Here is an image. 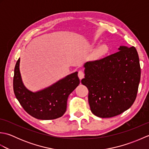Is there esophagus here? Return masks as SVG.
Instances as JSON below:
<instances>
[{
  "label": "esophagus",
  "mask_w": 149,
  "mask_h": 149,
  "mask_svg": "<svg viewBox=\"0 0 149 149\" xmlns=\"http://www.w3.org/2000/svg\"><path fill=\"white\" fill-rule=\"evenodd\" d=\"M78 77L80 79V80H81L84 77V73L82 70H79L78 72Z\"/></svg>",
  "instance_id": "1"
}]
</instances>
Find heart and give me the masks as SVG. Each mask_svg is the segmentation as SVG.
I'll return each mask as SVG.
<instances>
[{"mask_svg": "<svg viewBox=\"0 0 149 149\" xmlns=\"http://www.w3.org/2000/svg\"><path fill=\"white\" fill-rule=\"evenodd\" d=\"M109 50L108 46L106 44H101L97 47L95 52V55L97 57H100L106 55Z\"/></svg>", "mask_w": 149, "mask_h": 149, "instance_id": "heart-1", "label": "heart"}]
</instances>
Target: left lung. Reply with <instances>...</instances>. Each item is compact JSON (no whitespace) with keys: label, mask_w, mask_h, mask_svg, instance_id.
Returning a JSON list of instances; mask_svg holds the SVG:
<instances>
[{"label":"left lung","mask_w":149,"mask_h":149,"mask_svg":"<svg viewBox=\"0 0 149 149\" xmlns=\"http://www.w3.org/2000/svg\"><path fill=\"white\" fill-rule=\"evenodd\" d=\"M118 52L85 63L81 83L89 91L91 112L111 118L127 110L136 98L141 68L134 47L120 46Z\"/></svg>","instance_id":"left-lung-1"}]
</instances>
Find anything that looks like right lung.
<instances>
[{"mask_svg":"<svg viewBox=\"0 0 149 149\" xmlns=\"http://www.w3.org/2000/svg\"><path fill=\"white\" fill-rule=\"evenodd\" d=\"M19 66L20 58L15 67L13 90L24 110L40 120L56 119L64 115L69 95L80 83L78 72L72 73L43 90L33 92L24 86Z\"/></svg>","mask_w":149,"mask_h":149,"instance_id":"add662e5","label":"right lung"}]
</instances>
